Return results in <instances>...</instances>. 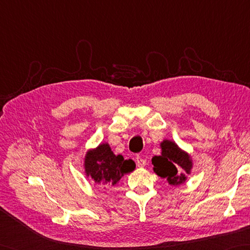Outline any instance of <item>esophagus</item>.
Masks as SVG:
<instances>
[{"label": "esophagus", "mask_w": 250, "mask_h": 250, "mask_svg": "<svg viewBox=\"0 0 250 250\" xmlns=\"http://www.w3.org/2000/svg\"><path fill=\"white\" fill-rule=\"evenodd\" d=\"M136 164H137V167H145L146 166V160L143 157H137L136 158Z\"/></svg>", "instance_id": "1"}]
</instances>
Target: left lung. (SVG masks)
<instances>
[{
	"label": "left lung",
	"instance_id": "left-lung-1",
	"mask_svg": "<svg viewBox=\"0 0 250 250\" xmlns=\"http://www.w3.org/2000/svg\"><path fill=\"white\" fill-rule=\"evenodd\" d=\"M162 155L152 158L153 171L157 175L167 178L168 184L179 185L186 180V175L189 174L192 163L187 153L182 151L175 143L163 141L161 143ZM177 168H183L184 173H179Z\"/></svg>",
	"mask_w": 250,
	"mask_h": 250
}]
</instances>
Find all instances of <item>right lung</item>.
Returning a JSON list of instances; mask_svg holds the SVG:
<instances>
[{"label": "right lung", "instance_id": "1", "mask_svg": "<svg viewBox=\"0 0 250 250\" xmlns=\"http://www.w3.org/2000/svg\"><path fill=\"white\" fill-rule=\"evenodd\" d=\"M87 176L102 186L116 185L125 174L135 168L133 160H125L121 155L115 156L108 144H101L90 150L84 160Z\"/></svg>", "mask_w": 250, "mask_h": 250}]
</instances>
